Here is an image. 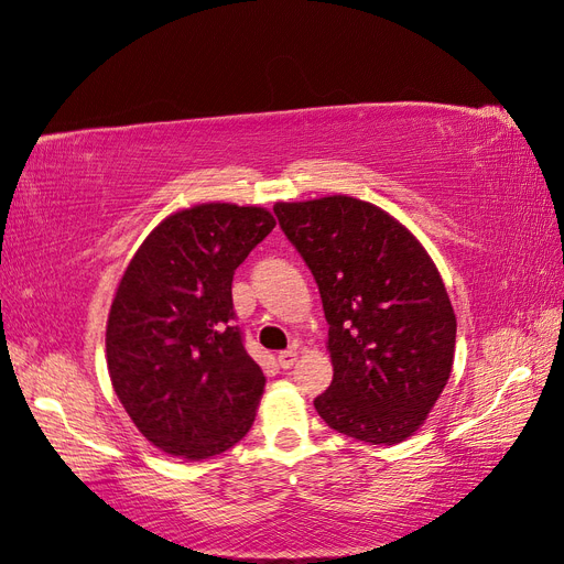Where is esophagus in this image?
<instances>
[{
  "mask_svg": "<svg viewBox=\"0 0 564 564\" xmlns=\"http://www.w3.org/2000/svg\"><path fill=\"white\" fill-rule=\"evenodd\" d=\"M295 362H297V350H295V348L279 352V367H281V369H291Z\"/></svg>",
  "mask_w": 564,
  "mask_h": 564,
  "instance_id": "1",
  "label": "esophagus"
}]
</instances>
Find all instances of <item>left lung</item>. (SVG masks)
<instances>
[{
  "label": "left lung",
  "mask_w": 564,
  "mask_h": 564,
  "mask_svg": "<svg viewBox=\"0 0 564 564\" xmlns=\"http://www.w3.org/2000/svg\"><path fill=\"white\" fill-rule=\"evenodd\" d=\"M273 212L319 285L334 365L314 400L345 436L395 445L416 433L451 379L457 322L424 245L350 195L276 202Z\"/></svg>",
  "instance_id": "left-lung-1"
}]
</instances>
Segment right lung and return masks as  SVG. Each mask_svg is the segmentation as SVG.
<instances>
[{"label":"right lung","mask_w":564,"mask_h":564,"mask_svg":"<svg viewBox=\"0 0 564 564\" xmlns=\"http://www.w3.org/2000/svg\"><path fill=\"white\" fill-rule=\"evenodd\" d=\"M276 226L264 207L202 202L142 240L111 300L113 393L159 451L221 455L250 431L267 377L234 326V271Z\"/></svg>","instance_id":"right-lung-1"}]
</instances>
